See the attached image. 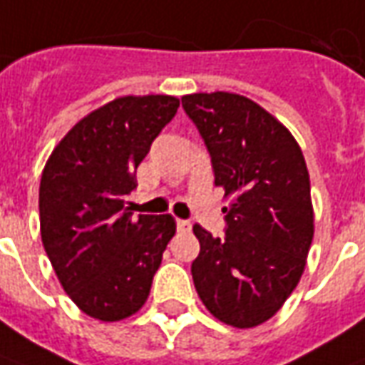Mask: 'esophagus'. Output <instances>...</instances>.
<instances>
[{"instance_id":"esophagus-1","label":"esophagus","mask_w":365,"mask_h":365,"mask_svg":"<svg viewBox=\"0 0 365 365\" xmlns=\"http://www.w3.org/2000/svg\"><path fill=\"white\" fill-rule=\"evenodd\" d=\"M175 225H178V231H180V233H190V231H191V223H190V221H183V219H178V223H175Z\"/></svg>"}]
</instances>
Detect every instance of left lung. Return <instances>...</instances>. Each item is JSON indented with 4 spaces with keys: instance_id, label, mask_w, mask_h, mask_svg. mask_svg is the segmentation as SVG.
<instances>
[{
    "instance_id": "1",
    "label": "left lung",
    "mask_w": 365,
    "mask_h": 365,
    "mask_svg": "<svg viewBox=\"0 0 365 365\" xmlns=\"http://www.w3.org/2000/svg\"><path fill=\"white\" fill-rule=\"evenodd\" d=\"M182 104L229 197L223 239L193 225V284L223 324L255 328L279 312L307 267L314 237L307 162L289 128L247 96L195 93Z\"/></svg>"
}]
</instances>
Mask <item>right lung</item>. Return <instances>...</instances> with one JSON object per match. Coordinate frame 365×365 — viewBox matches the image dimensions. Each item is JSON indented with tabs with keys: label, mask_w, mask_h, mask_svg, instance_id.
I'll use <instances>...</instances> for the list:
<instances>
[{
	"label": "right lung",
	"mask_w": 365,
	"mask_h": 365,
	"mask_svg": "<svg viewBox=\"0 0 365 365\" xmlns=\"http://www.w3.org/2000/svg\"><path fill=\"white\" fill-rule=\"evenodd\" d=\"M178 106L170 94L114 98L76 122L45 164L41 241L61 287L91 318L136 314L175 235L172 215L132 217L126 195Z\"/></svg>",
	"instance_id": "1"
}]
</instances>
